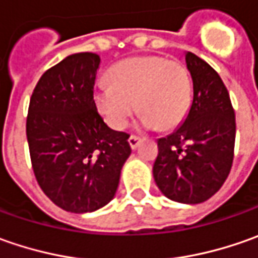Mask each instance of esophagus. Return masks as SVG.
I'll list each match as a JSON object with an SVG mask.
<instances>
[{"label":"esophagus","instance_id":"obj_1","mask_svg":"<svg viewBox=\"0 0 258 258\" xmlns=\"http://www.w3.org/2000/svg\"><path fill=\"white\" fill-rule=\"evenodd\" d=\"M141 144V139L138 138V136H135V135H131V138H129V145H131V148L132 149H136L138 146Z\"/></svg>","mask_w":258,"mask_h":258}]
</instances>
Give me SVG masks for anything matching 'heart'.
I'll use <instances>...</instances> for the list:
<instances>
[{
    "label": "heart",
    "mask_w": 258,
    "mask_h": 258,
    "mask_svg": "<svg viewBox=\"0 0 258 258\" xmlns=\"http://www.w3.org/2000/svg\"><path fill=\"white\" fill-rule=\"evenodd\" d=\"M110 86L94 92V103L104 122L122 131L136 110L146 129L172 131L182 123L192 102V82L181 61L158 55L131 57L107 72Z\"/></svg>",
    "instance_id": "heart-1"
}]
</instances>
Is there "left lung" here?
Listing matches in <instances>:
<instances>
[{"instance_id": "left-lung-1", "label": "left lung", "mask_w": 258, "mask_h": 258, "mask_svg": "<svg viewBox=\"0 0 258 258\" xmlns=\"http://www.w3.org/2000/svg\"><path fill=\"white\" fill-rule=\"evenodd\" d=\"M194 97L182 124L158 139L154 178L166 198L200 204L211 198L231 171L235 114L230 94L211 66L194 53L185 54Z\"/></svg>"}]
</instances>
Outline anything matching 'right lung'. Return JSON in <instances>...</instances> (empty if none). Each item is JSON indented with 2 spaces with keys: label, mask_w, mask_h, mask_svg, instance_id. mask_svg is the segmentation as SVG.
Segmentation results:
<instances>
[{
  "label": "right lung",
  "mask_w": 258,
  "mask_h": 258,
  "mask_svg": "<svg viewBox=\"0 0 258 258\" xmlns=\"http://www.w3.org/2000/svg\"><path fill=\"white\" fill-rule=\"evenodd\" d=\"M100 57L76 53L40 77L30 99L27 141L35 179L66 211L92 213L113 200L132 152L129 135L104 123L94 103Z\"/></svg>",
  "instance_id": "1"
}]
</instances>
